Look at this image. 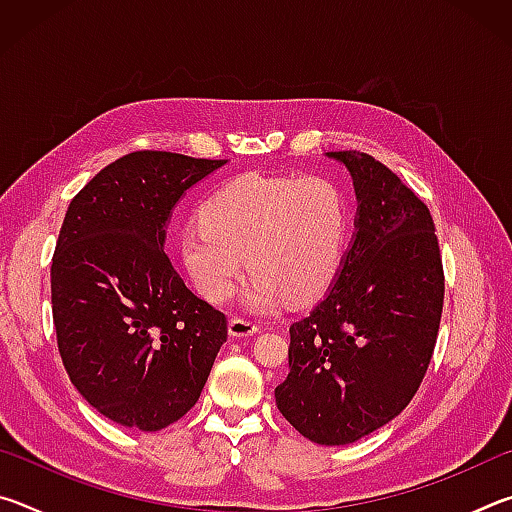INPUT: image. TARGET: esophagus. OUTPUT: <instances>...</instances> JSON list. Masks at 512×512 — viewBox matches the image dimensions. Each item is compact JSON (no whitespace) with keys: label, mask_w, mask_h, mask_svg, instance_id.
<instances>
[{"label":"esophagus","mask_w":512,"mask_h":512,"mask_svg":"<svg viewBox=\"0 0 512 512\" xmlns=\"http://www.w3.org/2000/svg\"><path fill=\"white\" fill-rule=\"evenodd\" d=\"M228 332L232 339H246V336H253L259 332V325L253 323V320L248 318H230L228 323Z\"/></svg>","instance_id":"obj_1"}]
</instances>
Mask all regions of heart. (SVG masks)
<instances>
[{
  "mask_svg": "<svg viewBox=\"0 0 512 512\" xmlns=\"http://www.w3.org/2000/svg\"><path fill=\"white\" fill-rule=\"evenodd\" d=\"M350 210L339 185L320 176H239L207 198L178 253L194 289L223 305L255 273L246 307L271 311L329 289L348 246Z\"/></svg>",
  "mask_w": 512,
  "mask_h": 512,
  "instance_id": "b5f03b06",
  "label": "heart"
}]
</instances>
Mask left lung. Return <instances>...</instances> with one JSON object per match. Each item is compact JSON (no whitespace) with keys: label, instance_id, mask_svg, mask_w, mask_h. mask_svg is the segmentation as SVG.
<instances>
[{"label":"left lung","instance_id":"1","mask_svg":"<svg viewBox=\"0 0 512 512\" xmlns=\"http://www.w3.org/2000/svg\"><path fill=\"white\" fill-rule=\"evenodd\" d=\"M357 194L348 253L311 314L289 327L280 413L318 445H350L391 422L429 368L445 275L429 207L379 160L332 151Z\"/></svg>","mask_w":512,"mask_h":512}]
</instances>
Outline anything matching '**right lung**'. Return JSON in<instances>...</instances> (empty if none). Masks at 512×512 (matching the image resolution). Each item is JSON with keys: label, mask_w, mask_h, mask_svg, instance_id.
<instances>
[{"label": "right lung", "mask_w": 512, "mask_h": 512, "mask_svg": "<svg viewBox=\"0 0 512 512\" xmlns=\"http://www.w3.org/2000/svg\"><path fill=\"white\" fill-rule=\"evenodd\" d=\"M223 164L135 151L67 207L51 262L58 352L76 391L124 427L160 431L183 418L228 339V320L164 253L173 207Z\"/></svg>", "instance_id": "add662e5"}]
</instances>
